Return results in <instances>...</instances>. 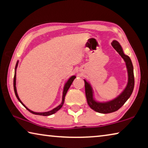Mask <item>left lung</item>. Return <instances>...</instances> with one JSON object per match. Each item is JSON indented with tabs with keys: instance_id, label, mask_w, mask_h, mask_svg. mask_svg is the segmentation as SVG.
<instances>
[{
	"instance_id": "8db88e82",
	"label": "left lung",
	"mask_w": 148,
	"mask_h": 148,
	"mask_svg": "<svg viewBox=\"0 0 148 148\" xmlns=\"http://www.w3.org/2000/svg\"><path fill=\"white\" fill-rule=\"evenodd\" d=\"M112 46L118 52V53L126 62L127 71H128L129 79L128 84H127L126 88L125 89L123 92L119 96L117 97L116 99L112 100L111 101L106 102V103L97 102L95 101L93 97H92V90L91 86L86 79H84L85 90H86L87 104L91 109L101 114H109L118 110L131 97L134 86L133 66H132L131 59L129 56L123 53L122 47L118 43V42L115 40L113 41L112 42Z\"/></svg>"
}]
</instances>
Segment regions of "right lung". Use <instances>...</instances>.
Returning <instances> with one entry per match:
<instances>
[{"instance_id": "right-lung-1", "label": "right lung", "mask_w": 148, "mask_h": 148, "mask_svg": "<svg viewBox=\"0 0 148 148\" xmlns=\"http://www.w3.org/2000/svg\"><path fill=\"white\" fill-rule=\"evenodd\" d=\"M17 64H18V61L17 62L16 65V68H15V71H16V69H17ZM76 78V76H72L71 77H70L69 79L68 80V82H66V84H65V86L64 87V90H63V93H62V102L61 104L58 106L57 107H56V108L53 109L51 111H49V112H32L31 111V110H29V108H27L23 104V102L21 101V100L19 99V97H18V95H17V89H16V71H15V74H14V92H15V94H16V96L17 97V99H18V101L21 102V103L23 105V106L26 108V109L27 110H29V111L31 112V113L35 114V115H39V116H50V115H52L55 113H56V112L58 111L59 110H60L61 108V107L62 106V105L64 104V98H65V95H66L67 91H68V90L69 89V87H71V84L72 82H73L74 79Z\"/></svg>"}]
</instances>
